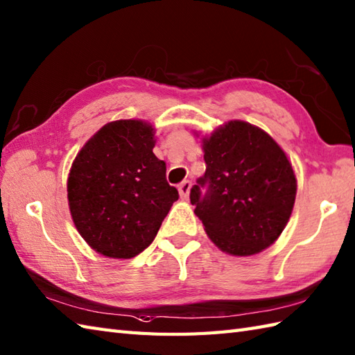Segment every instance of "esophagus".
Instances as JSON below:
<instances>
[{"mask_svg": "<svg viewBox=\"0 0 355 355\" xmlns=\"http://www.w3.org/2000/svg\"><path fill=\"white\" fill-rule=\"evenodd\" d=\"M191 187H192V183L189 182V180H186V182H183L182 184H180V186H178V192H180V197H182L183 200H186L187 197H189Z\"/></svg>", "mask_w": 355, "mask_h": 355, "instance_id": "1", "label": "esophagus"}]
</instances>
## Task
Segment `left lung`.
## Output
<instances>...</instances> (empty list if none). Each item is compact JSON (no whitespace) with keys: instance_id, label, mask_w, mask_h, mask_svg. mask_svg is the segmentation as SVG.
<instances>
[{"instance_id":"1","label":"left lung","mask_w":355,"mask_h":355,"mask_svg":"<svg viewBox=\"0 0 355 355\" xmlns=\"http://www.w3.org/2000/svg\"><path fill=\"white\" fill-rule=\"evenodd\" d=\"M201 143L206 173L191 189V202L207 236L233 256L266 250L281 236L296 200L288 157L270 134L243 120L218 126Z\"/></svg>"}]
</instances>
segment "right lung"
I'll return each instance as SVG.
<instances>
[{
  "label": "right lung",
  "instance_id": "obj_1",
  "mask_svg": "<svg viewBox=\"0 0 355 355\" xmlns=\"http://www.w3.org/2000/svg\"><path fill=\"white\" fill-rule=\"evenodd\" d=\"M154 146L153 125L114 120L73 160L67 180L73 223L85 243L107 258L130 259L145 250L178 200Z\"/></svg>",
  "mask_w": 355,
  "mask_h": 355
}]
</instances>
